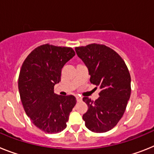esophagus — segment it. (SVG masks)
<instances>
[{"instance_id":"1","label":"esophagus","mask_w":154,"mask_h":154,"mask_svg":"<svg viewBox=\"0 0 154 154\" xmlns=\"http://www.w3.org/2000/svg\"><path fill=\"white\" fill-rule=\"evenodd\" d=\"M76 98H77V101H78V102H79V101H82V97H79V96H77V97H76Z\"/></svg>"}]
</instances>
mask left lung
<instances>
[{
    "label": "left lung",
    "instance_id": "1",
    "mask_svg": "<svg viewBox=\"0 0 154 154\" xmlns=\"http://www.w3.org/2000/svg\"><path fill=\"white\" fill-rule=\"evenodd\" d=\"M75 51L88 68L91 82L101 89L96 101L83 98L88 107L83 115L85 125L94 133L108 132L121 119L130 97L128 68L119 55L105 45L90 44Z\"/></svg>",
    "mask_w": 154,
    "mask_h": 154
}]
</instances>
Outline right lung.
Masks as SVG:
<instances>
[{
    "mask_svg": "<svg viewBox=\"0 0 154 154\" xmlns=\"http://www.w3.org/2000/svg\"><path fill=\"white\" fill-rule=\"evenodd\" d=\"M75 56L72 48L40 45L24 61L18 77V90L25 113L32 123L48 133L66 129L69 113L76 105L73 95L54 93L61 69Z\"/></svg>",
    "mask_w": 154,
    "mask_h": 154,
    "instance_id": "obj_1",
    "label": "right lung"
}]
</instances>
